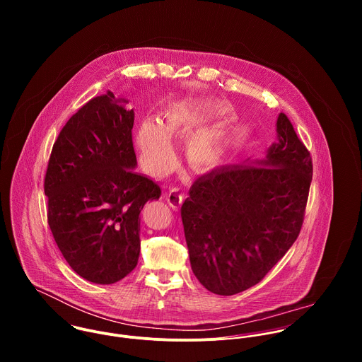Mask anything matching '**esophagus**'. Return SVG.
I'll return each instance as SVG.
<instances>
[{
	"instance_id": "34e87169",
	"label": "esophagus",
	"mask_w": 362,
	"mask_h": 362,
	"mask_svg": "<svg viewBox=\"0 0 362 362\" xmlns=\"http://www.w3.org/2000/svg\"><path fill=\"white\" fill-rule=\"evenodd\" d=\"M166 200L168 203L172 206V208H179L183 202V194L177 190V189H172L168 194H166Z\"/></svg>"
}]
</instances>
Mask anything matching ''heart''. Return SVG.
<instances>
[{
    "mask_svg": "<svg viewBox=\"0 0 362 362\" xmlns=\"http://www.w3.org/2000/svg\"><path fill=\"white\" fill-rule=\"evenodd\" d=\"M202 122V115L185 106H173L163 115L159 124L143 120L136 133V146L147 172L156 177L165 176L175 165L176 156L169 139L187 133ZM228 148L226 134L219 127L200 129L186 141L187 162L197 170H211L225 158Z\"/></svg>",
    "mask_w": 362,
    "mask_h": 362,
    "instance_id": "b5f03b06",
    "label": "heart"
}]
</instances>
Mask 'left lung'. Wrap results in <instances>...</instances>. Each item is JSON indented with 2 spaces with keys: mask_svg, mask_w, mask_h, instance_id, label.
<instances>
[{
  "mask_svg": "<svg viewBox=\"0 0 362 362\" xmlns=\"http://www.w3.org/2000/svg\"><path fill=\"white\" fill-rule=\"evenodd\" d=\"M262 160L246 159L194 180L182 204L190 265L214 293L261 282L296 240L313 180V159L289 119Z\"/></svg>",
  "mask_w": 362,
  "mask_h": 362,
  "instance_id": "obj_1",
  "label": "left lung"
}]
</instances>
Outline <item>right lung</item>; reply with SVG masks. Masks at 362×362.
<instances>
[{
	"label": "right lung",
	"mask_w": 362,
	"mask_h": 362,
	"mask_svg": "<svg viewBox=\"0 0 362 362\" xmlns=\"http://www.w3.org/2000/svg\"><path fill=\"white\" fill-rule=\"evenodd\" d=\"M112 91L91 98L60 132L44 180L48 225L71 269L93 284L127 276L140 253V212L160 187L137 166L134 112Z\"/></svg>",
	"instance_id": "1"
}]
</instances>
